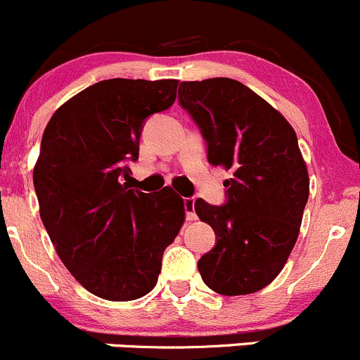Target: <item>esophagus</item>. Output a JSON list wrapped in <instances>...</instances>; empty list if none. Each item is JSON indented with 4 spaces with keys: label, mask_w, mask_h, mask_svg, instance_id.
I'll list each match as a JSON object with an SVG mask.
<instances>
[{
    "label": "esophagus",
    "mask_w": 360,
    "mask_h": 360,
    "mask_svg": "<svg viewBox=\"0 0 360 360\" xmlns=\"http://www.w3.org/2000/svg\"><path fill=\"white\" fill-rule=\"evenodd\" d=\"M184 209H186V219L195 221L197 219V212H195V198H184Z\"/></svg>",
    "instance_id": "obj_1"
}]
</instances>
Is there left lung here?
I'll use <instances>...</instances> for the list:
<instances>
[{
  "label": "left lung",
  "instance_id": "left-lung-1",
  "mask_svg": "<svg viewBox=\"0 0 360 360\" xmlns=\"http://www.w3.org/2000/svg\"><path fill=\"white\" fill-rule=\"evenodd\" d=\"M179 103L200 127L207 160L233 172L223 183L224 205L195 202L217 240L200 257L198 271L223 296L261 291L281 274L296 244L310 191L296 132L237 79L181 82Z\"/></svg>",
  "mask_w": 360,
  "mask_h": 360
}]
</instances>
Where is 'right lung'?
Listing matches in <instances>:
<instances>
[{"mask_svg": "<svg viewBox=\"0 0 360 360\" xmlns=\"http://www.w3.org/2000/svg\"><path fill=\"white\" fill-rule=\"evenodd\" d=\"M177 83L104 79L66 101L43 132L32 170L39 216L64 266L103 300L150 292L184 223L172 188L132 190L129 169L144 120L172 106Z\"/></svg>", "mask_w": 360, "mask_h": 360, "instance_id": "right-lung-1", "label": "right lung"}]
</instances>
